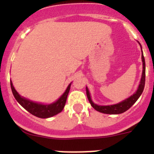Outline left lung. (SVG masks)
<instances>
[{
    "label": "left lung",
    "instance_id": "8db88e82",
    "mask_svg": "<svg viewBox=\"0 0 154 154\" xmlns=\"http://www.w3.org/2000/svg\"><path fill=\"white\" fill-rule=\"evenodd\" d=\"M141 59H142V62H143V70H142V75H141V82H140V84H139L138 89H137L135 94H134L132 96L129 97V98L125 99L122 102L112 105H96L91 100V97H90V94H89V89L86 87L87 97L89 99V101L91 104L92 107L94 108V109H96L97 111H98L100 112H102V113H106V114H120V113H122V112H125L126 110L129 109V108L137 101L139 97L141 96L142 92H143L144 87H145V82H146V63H145V58H144L143 53L141 54Z\"/></svg>",
    "mask_w": 154,
    "mask_h": 154
}]
</instances>
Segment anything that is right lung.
I'll return each mask as SVG.
<instances>
[{
	"instance_id": "obj_1",
	"label": "right lung",
	"mask_w": 154,
	"mask_h": 154,
	"mask_svg": "<svg viewBox=\"0 0 154 154\" xmlns=\"http://www.w3.org/2000/svg\"><path fill=\"white\" fill-rule=\"evenodd\" d=\"M10 85L15 99L23 108H25V109L27 110L28 112H29L31 114L40 117V118H48V117H53L54 115H57L63 110L65 107V102H66L68 94L69 92L71 83L69 85V86L67 87L65 93L62 94V96L60 97L56 102L49 104V105H42V104L33 102V101H29L25 97H22L19 95L17 92L16 91L12 82H10Z\"/></svg>"
}]
</instances>
